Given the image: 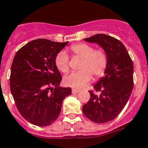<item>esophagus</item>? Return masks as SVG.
Here are the masks:
<instances>
[{
    "label": "esophagus",
    "instance_id": "esophagus-1",
    "mask_svg": "<svg viewBox=\"0 0 148 148\" xmlns=\"http://www.w3.org/2000/svg\"><path fill=\"white\" fill-rule=\"evenodd\" d=\"M78 92H80V90H79V89H72V93H73V94H76V93Z\"/></svg>",
    "mask_w": 148,
    "mask_h": 148
}]
</instances>
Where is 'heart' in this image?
<instances>
[{
    "instance_id": "heart-1",
    "label": "heart",
    "mask_w": 148,
    "mask_h": 148,
    "mask_svg": "<svg viewBox=\"0 0 148 148\" xmlns=\"http://www.w3.org/2000/svg\"><path fill=\"white\" fill-rule=\"evenodd\" d=\"M73 55L82 59L80 65V71L68 74L63 82L68 86L81 88L87 84L92 75L95 79L103 76L108 67V55L102 49H95V47L86 43H77L70 47ZM57 69L62 73L69 70V58L64 51H61L55 58Z\"/></svg>"
}]
</instances>
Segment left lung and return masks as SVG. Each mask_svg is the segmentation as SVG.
<instances>
[{"label":"left lung","instance_id":"8db88e82","mask_svg":"<svg viewBox=\"0 0 148 148\" xmlns=\"http://www.w3.org/2000/svg\"><path fill=\"white\" fill-rule=\"evenodd\" d=\"M84 40L101 46L108 55L105 76L89 91L90 99L83 106L84 114L96 123L114 120L124 108L133 89V63L126 47L119 40L104 34Z\"/></svg>","mask_w":148,"mask_h":148}]
</instances>
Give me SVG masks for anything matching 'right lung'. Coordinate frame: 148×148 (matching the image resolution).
I'll list each match as a JSON object with an SVG mask.
<instances>
[{
	"mask_svg": "<svg viewBox=\"0 0 148 148\" xmlns=\"http://www.w3.org/2000/svg\"><path fill=\"white\" fill-rule=\"evenodd\" d=\"M68 42L47 39L29 42L16 53L11 66L10 91L19 113L38 126H49L59 117L70 87H60L62 76L55 64L56 55Z\"/></svg>",
	"mask_w": 148,
	"mask_h": 148,
	"instance_id": "1",
	"label": "right lung"
}]
</instances>
